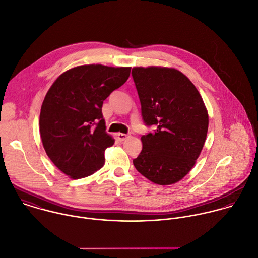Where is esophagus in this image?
I'll list each match as a JSON object with an SVG mask.
<instances>
[{"instance_id":"1","label":"esophagus","mask_w":258,"mask_h":258,"mask_svg":"<svg viewBox=\"0 0 258 258\" xmlns=\"http://www.w3.org/2000/svg\"><path fill=\"white\" fill-rule=\"evenodd\" d=\"M116 137H117V140H118L119 142H123V141H125V140L128 138V136H127V135H125V134H121V133L116 134Z\"/></svg>"}]
</instances>
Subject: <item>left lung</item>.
<instances>
[{
	"label": "left lung",
	"mask_w": 258,
	"mask_h": 258,
	"mask_svg": "<svg viewBox=\"0 0 258 258\" xmlns=\"http://www.w3.org/2000/svg\"><path fill=\"white\" fill-rule=\"evenodd\" d=\"M132 75L144 121L155 126L141 138L143 150L134 165L155 184H175L192 170L204 147L207 108L195 85L175 68L134 67Z\"/></svg>",
	"instance_id": "1"
}]
</instances>
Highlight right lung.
Masks as SVG:
<instances>
[{
    "label": "right lung",
    "instance_id": "obj_1",
    "mask_svg": "<svg viewBox=\"0 0 258 258\" xmlns=\"http://www.w3.org/2000/svg\"><path fill=\"white\" fill-rule=\"evenodd\" d=\"M131 67L89 64L63 72L51 85L40 112V136L53 164L71 179L94 174L114 144L105 130L103 100L128 78Z\"/></svg>",
    "mask_w": 258,
    "mask_h": 258
}]
</instances>
